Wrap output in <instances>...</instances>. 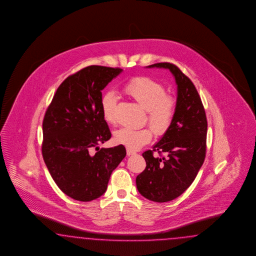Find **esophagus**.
I'll list each match as a JSON object with an SVG mask.
<instances>
[{
    "label": "esophagus",
    "mask_w": 256,
    "mask_h": 256,
    "mask_svg": "<svg viewBox=\"0 0 256 256\" xmlns=\"http://www.w3.org/2000/svg\"><path fill=\"white\" fill-rule=\"evenodd\" d=\"M133 154H135V152L132 150V149H128V148H126V155L128 156H132Z\"/></svg>",
    "instance_id": "obj_1"
}]
</instances>
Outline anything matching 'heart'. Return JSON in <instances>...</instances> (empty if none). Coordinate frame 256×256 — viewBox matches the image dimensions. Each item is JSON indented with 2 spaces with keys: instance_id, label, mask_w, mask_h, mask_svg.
I'll list each match as a JSON object with an SVG mask.
<instances>
[{
  "instance_id": "1",
  "label": "heart",
  "mask_w": 256,
  "mask_h": 256,
  "mask_svg": "<svg viewBox=\"0 0 256 256\" xmlns=\"http://www.w3.org/2000/svg\"><path fill=\"white\" fill-rule=\"evenodd\" d=\"M124 92L146 110L148 119L153 132L163 135L168 132L174 118L176 101L166 94L164 86L155 80L148 77L135 78L124 86ZM116 96L112 91L101 98V114L108 124L114 122ZM152 139V130L148 128L134 130L121 128L114 132L112 140L116 144L136 150Z\"/></svg>"
}]
</instances>
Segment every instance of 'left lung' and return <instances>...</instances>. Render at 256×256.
<instances>
[{
	"mask_svg": "<svg viewBox=\"0 0 256 256\" xmlns=\"http://www.w3.org/2000/svg\"><path fill=\"white\" fill-rule=\"evenodd\" d=\"M146 68L170 70L178 86L172 126L153 150L142 153L146 167L136 178L137 188L144 197L164 202L178 198L196 178L206 158L208 121L192 82L176 66L158 62ZM154 150L166 156L155 157Z\"/></svg>",
	"mask_w": 256,
	"mask_h": 256,
	"instance_id": "left-lung-1",
	"label": "left lung"
}]
</instances>
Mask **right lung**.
<instances>
[{
    "label": "right lung",
    "mask_w": 256,
    "mask_h": 256,
    "mask_svg": "<svg viewBox=\"0 0 256 256\" xmlns=\"http://www.w3.org/2000/svg\"><path fill=\"white\" fill-rule=\"evenodd\" d=\"M122 71L101 66L78 71L58 87L45 114L44 162L56 185L74 200L90 202L105 194L112 170L126 154L121 144L98 146L112 136L101 114V91Z\"/></svg>",
    "instance_id": "1"
}]
</instances>
